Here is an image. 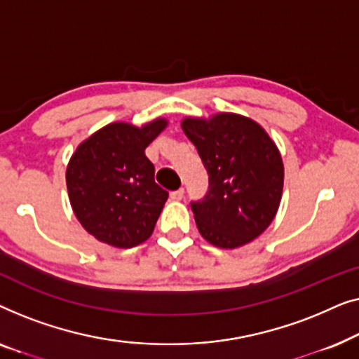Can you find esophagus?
I'll list each match as a JSON object with an SVG mask.
<instances>
[{
	"label": "esophagus",
	"instance_id": "esophagus-1",
	"mask_svg": "<svg viewBox=\"0 0 359 359\" xmlns=\"http://www.w3.org/2000/svg\"><path fill=\"white\" fill-rule=\"evenodd\" d=\"M183 196H184V189L183 188H180V189L173 191V193H170L171 201H181V199H183Z\"/></svg>",
	"mask_w": 359,
	"mask_h": 359
}]
</instances>
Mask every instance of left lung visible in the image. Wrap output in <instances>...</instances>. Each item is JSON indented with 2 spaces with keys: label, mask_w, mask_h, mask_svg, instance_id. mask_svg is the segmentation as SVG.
<instances>
[{
  "label": "left lung",
  "mask_w": 359,
  "mask_h": 359,
  "mask_svg": "<svg viewBox=\"0 0 359 359\" xmlns=\"http://www.w3.org/2000/svg\"><path fill=\"white\" fill-rule=\"evenodd\" d=\"M181 129L209 175L205 198L191 204L199 233L225 250L253 242L276 217L283 198L284 165L274 140L235 112L184 117Z\"/></svg>",
  "instance_id": "left-lung-1"
}]
</instances>
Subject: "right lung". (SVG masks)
Instances as JSON below:
<instances>
[{"mask_svg": "<svg viewBox=\"0 0 359 359\" xmlns=\"http://www.w3.org/2000/svg\"><path fill=\"white\" fill-rule=\"evenodd\" d=\"M165 117L137 127L111 122L73 151L67 165L72 209L83 229L116 248H132L154 233L168 193L155 183L145 149L166 129Z\"/></svg>", "mask_w": 359, "mask_h": 359, "instance_id": "add662e5", "label": "right lung"}]
</instances>
